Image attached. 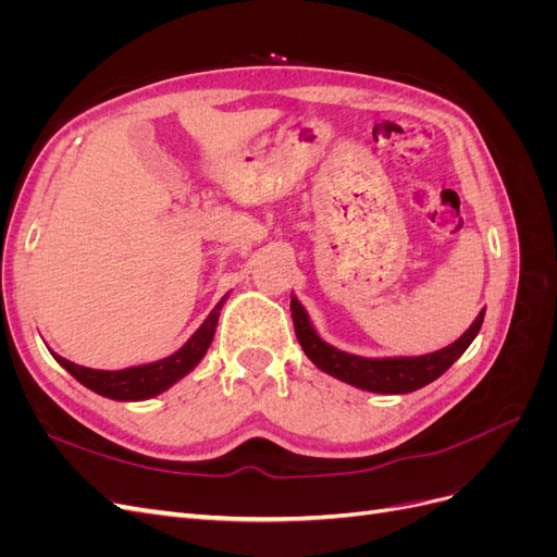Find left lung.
Wrapping results in <instances>:
<instances>
[{"label":"left lung","instance_id":"left-lung-1","mask_svg":"<svg viewBox=\"0 0 557 557\" xmlns=\"http://www.w3.org/2000/svg\"><path fill=\"white\" fill-rule=\"evenodd\" d=\"M290 311H293L297 342L301 350L307 352V358L318 369H323L325 374L339 379L344 383L362 387V391H369V393H381V395L413 393L418 387L440 379L446 369L469 348V344L476 339V334L483 325V315H485V309H483L458 342H453L442 350L428 352V356L362 358V356H352V352L334 348L332 344L320 339L318 332L311 325L307 309L299 305V299L295 295L290 297Z\"/></svg>","mask_w":557,"mask_h":557}]
</instances>
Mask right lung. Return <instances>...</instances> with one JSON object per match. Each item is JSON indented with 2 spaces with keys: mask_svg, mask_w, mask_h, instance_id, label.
<instances>
[{
  "mask_svg": "<svg viewBox=\"0 0 557 557\" xmlns=\"http://www.w3.org/2000/svg\"><path fill=\"white\" fill-rule=\"evenodd\" d=\"M225 299H227V295L218 301L213 311L207 315L205 323L199 325V330L190 336L188 342H185L176 352H172L170 358H162L158 362L117 369V372H104V369H90V367L74 364L70 360H64L62 356H58V352H53V350H50V356H53L78 383L90 387V391L97 395L117 399V401L150 399V397L164 393L166 387H172L185 374H190L193 369L199 364V360L207 356V350H209V346L213 342V334H215L218 315H221Z\"/></svg>",
  "mask_w": 557,
  "mask_h": 557,
  "instance_id": "right-lung-1",
  "label": "right lung"
}]
</instances>
